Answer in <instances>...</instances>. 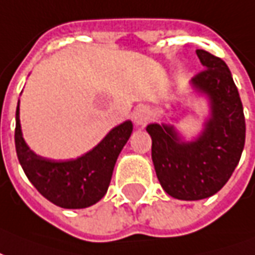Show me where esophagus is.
Segmentation results:
<instances>
[{"label": "esophagus", "mask_w": 255, "mask_h": 255, "mask_svg": "<svg viewBox=\"0 0 255 255\" xmlns=\"http://www.w3.org/2000/svg\"><path fill=\"white\" fill-rule=\"evenodd\" d=\"M134 122L138 126H145L150 120H152V111L148 106H140L137 107L133 114Z\"/></svg>", "instance_id": "34e87169"}]
</instances>
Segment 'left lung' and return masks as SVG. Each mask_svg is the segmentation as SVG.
Listing matches in <instances>:
<instances>
[{
	"label": "left lung",
	"instance_id": "1",
	"mask_svg": "<svg viewBox=\"0 0 255 255\" xmlns=\"http://www.w3.org/2000/svg\"><path fill=\"white\" fill-rule=\"evenodd\" d=\"M204 65L191 83L211 99L212 117L202 134L182 142L172 126L150 124L152 160L161 187L178 200L196 201L216 194L242 156L246 124L231 72L222 58L197 50Z\"/></svg>",
	"mask_w": 255,
	"mask_h": 255
}]
</instances>
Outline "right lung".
Listing matches in <instances>:
<instances>
[{
	"mask_svg": "<svg viewBox=\"0 0 255 255\" xmlns=\"http://www.w3.org/2000/svg\"><path fill=\"white\" fill-rule=\"evenodd\" d=\"M133 130L130 121L117 126L94 149L76 160L43 159L29 149L20 128L16 109L14 144L20 164L35 189L50 202L66 209L96 204L109 189L115 161Z\"/></svg>",
	"mask_w": 255,
	"mask_h": 255,
	"instance_id": "obj_1",
	"label": "right lung"
}]
</instances>
